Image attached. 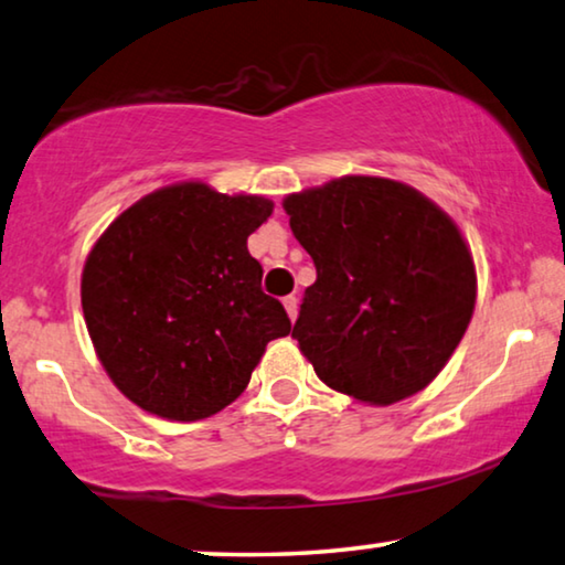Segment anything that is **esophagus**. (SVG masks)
Returning <instances> with one entry per match:
<instances>
[{"label":"esophagus","instance_id":"34e87169","mask_svg":"<svg viewBox=\"0 0 565 565\" xmlns=\"http://www.w3.org/2000/svg\"><path fill=\"white\" fill-rule=\"evenodd\" d=\"M284 309H286V315H289V319L294 322V319H297V311H299L297 297H284Z\"/></svg>","mask_w":565,"mask_h":565}]
</instances>
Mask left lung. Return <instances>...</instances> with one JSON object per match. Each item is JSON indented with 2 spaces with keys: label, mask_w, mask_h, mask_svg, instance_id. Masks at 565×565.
<instances>
[{
  "label": "left lung",
  "mask_w": 565,
  "mask_h": 565,
  "mask_svg": "<svg viewBox=\"0 0 565 565\" xmlns=\"http://www.w3.org/2000/svg\"><path fill=\"white\" fill-rule=\"evenodd\" d=\"M284 210L317 266L291 337L319 381L375 406L424 391L477 301L457 223L408 184L367 174L294 192Z\"/></svg>",
  "instance_id": "1"
}]
</instances>
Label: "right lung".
<instances>
[{
    "mask_svg": "<svg viewBox=\"0 0 565 565\" xmlns=\"http://www.w3.org/2000/svg\"><path fill=\"white\" fill-rule=\"evenodd\" d=\"M271 210L266 198L177 182L134 202L90 248L88 334L116 388L147 414H217L246 391L266 344L291 332L248 254Z\"/></svg>",
    "mask_w": 565,
    "mask_h": 565,
    "instance_id": "1",
    "label": "right lung"
}]
</instances>
